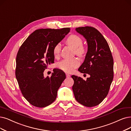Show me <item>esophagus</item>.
Instances as JSON below:
<instances>
[{"instance_id":"esophagus-1","label":"esophagus","mask_w":131,"mask_h":131,"mask_svg":"<svg viewBox=\"0 0 131 131\" xmlns=\"http://www.w3.org/2000/svg\"><path fill=\"white\" fill-rule=\"evenodd\" d=\"M66 77H70V75L69 74H68V73H66Z\"/></svg>"}]
</instances>
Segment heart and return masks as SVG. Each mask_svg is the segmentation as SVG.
Instances as JSON below:
<instances>
[{"instance_id":"1","label":"heart","mask_w":131,"mask_h":131,"mask_svg":"<svg viewBox=\"0 0 131 131\" xmlns=\"http://www.w3.org/2000/svg\"><path fill=\"white\" fill-rule=\"evenodd\" d=\"M66 43L74 50L76 55L79 57L84 56L86 53V48L83 45V40L77 35H70L66 40ZM61 46L60 43L56 44L53 48V54L55 57H58L61 53ZM80 64V62L76 58L65 59L59 62L57 66L62 70L67 72H71Z\"/></svg>"}]
</instances>
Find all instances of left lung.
I'll return each instance as SVG.
<instances>
[{
    "instance_id": "1",
    "label": "left lung",
    "mask_w": 131,
    "mask_h": 131,
    "mask_svg": "<svg viewBox=\"0 0 131 131\" xmlns=\"http://www.w3.org/2000/svg\"><path fill=\"white\" fill-rule=\"evenodd\" d=\"M86 40L88 51L78 71L90 77L85 81L72 75L76 100L86 107L100 104L108 93L113 78V59L109 46L102 34L95 28L85 26L76 28Z\"/></svg>"
}]
</instances>
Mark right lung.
Segmentation results:
<instances>
[{
  "label": "right lung",
  "instance_id": "1",
  "mask_svg": "<svg viewBox=\"0 0 131 131\" xmlns=\"http://www.w3.org/2000/svg\"><path fill=\"white\" fill-rule=\"evenodd\" d=\"M70 30V28L36 30L18 51L15 76L23 96L34 106L44 107L53 103L65 80L64 72L60 69H54L50 77H45L43 72L54 62V47Z\"/></svg>",
  "mask_w": 131,
  "mask_h": 131
}]
</instances>
